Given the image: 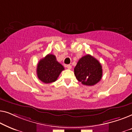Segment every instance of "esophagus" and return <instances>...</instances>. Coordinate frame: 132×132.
<instances>
[{
	"mask_svg": "<svg viewBox=\"0 0 132 132\" xmlns=\"http://www.w3.org/2000/svg\"><path fill=\"white\" fill-rule=\"evenodd\" d=\"M66 67L67 68L68 70L71 69V65H66Z\"/></svg>",
	"mask_w": 132,
	"mask_h": 132,
	"instance_id": "esophagus-1",
	"label": "esophagus"
}]
</instances>
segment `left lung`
Segmentation results:
<instances>
[{
	"mask_svg": "<svg viewBox=\"0 0 132 132\" xmlns=\"http://www.w3.org/2000/svg\"><path fill=\"white\" fill-rule=\"evenodd\" d=\"M74 71L77 80L87 86H93L100 82L103 75L102 65L90 55L79 59Z\"/></svg>",
	"mask_w": 132,
	"mask_h": 132,
	"instance_id": "obj_1",
	"label": "left lung"
}]
</instances>
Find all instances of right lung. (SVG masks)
<instances>
[{"instance_id": "1", "label": "right lung", "mask_w": 132, "mask_h": 132, "mask_svg": "<svg viewBox=\"0 0 132 132\" xmlns=\"http://www.w3.org/2000/svg\"><path fill=\"white\" fill-rule=\"evenodd\" d=\"M64 70V67L56 61L55 56L48 54L38 63L37 76L44 84H50L55 82Z\"/></svg>"}]
</instances>
